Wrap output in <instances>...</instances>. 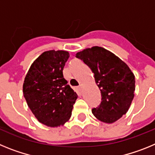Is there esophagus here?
<instances>
[{
  "mask_svg": "<svg viewBox=\"0 0 155 155\" xmlns=\"http://www.w3.org/2000/svg\"><path fill=\"white\" fill-rule=\"evenodd\" d=\"M77 91H79V92H82V91H83V87H82V86H79V87H78Z\"/></svg>",
  "mask_w": 155,
  "mask_h": 155,
  "instance_id": "obj_1",
  "label": "esophagus"
}]
</instances>
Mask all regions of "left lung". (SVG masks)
<instances>
[{
    "label": "left lung",
    "instance_id": "left-lung-1",
    "mask_svg": "<svg viewBox=\"0 0 155 155\" xmlns=\"http://www.w3.org/2000/svg\"><path fill=\"white\" fill-rule=\"evenodd\" d=\"M94 74L101 94L100 105L92 113L105 123H113L130 108L135 91V76L116 55L101 47H92L76 53Z\"/></svg>",
    "mask_w": 155,
    "mask_h": 155
}]
</instances>
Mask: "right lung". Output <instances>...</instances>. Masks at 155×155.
Masks as SVG:
<instances>
[{
  "label": "right lung",
  "instance_id": "obj_1",
  "mask_svg": "<svg viewBox=\"0 0 155 155\" xmlns=\"http://www.w3.org/2000/svg\"><path fill=\"white\" fill-rule=\"evenodd\" d=\"M69 58L66 51H48L31 64L23 83V95L37 120L50 127L63 126L72 115L78 96L63 76Z\"/></svg>",
  "mask_w": 155,
  "mask_h": 155
}]
</instances>
